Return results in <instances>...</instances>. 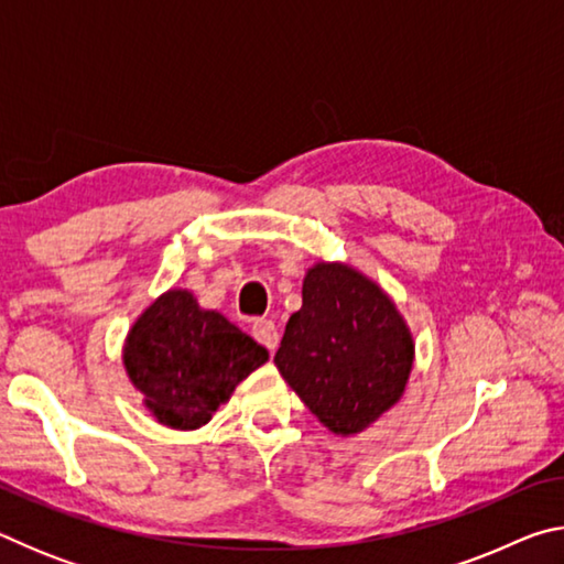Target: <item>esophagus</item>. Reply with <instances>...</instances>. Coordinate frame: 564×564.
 Segmentation results:
<instances>
[{"instance_id": "obj_1", "label": "esophagus", "mask_w": 564, "mask_h": 564, "mask_svg": "<svg viewBox=\"0 0 564 564\" xmlns=\"http://www.w3.org/2000/svg\"><path fill=\"white\" fill-rule=\"evenodd\" d=\"M251 336H253L256 340H259L261 346L269 348L271 352L275 350V346H279V328H275L273 321H265V318L253 321Z\"/></svg>"}]
</instances>
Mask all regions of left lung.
Instances as JSON below:
<instances>
[{"mask_svg":"<svg viewBox=\"0 0 564 564\" xmlns=\"http://www.w3.org/2000/svg\"><path fill=\"white\" fill-rule=\"evenodd\" d=\"M273 362L328 431L350 435L403 395L413 338L373 281L318 263L305 273L303 305L285 323Z\"/></svg>","mask_w":564,"mask_h":564,"instance_id":"left-lung-1","label":"left lung"}]
</instances>
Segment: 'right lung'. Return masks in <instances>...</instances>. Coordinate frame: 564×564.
<instances>
[{"label": "right lung", "mask_w": 564, "mask_h": 564, "mask_svg": "<svg viewBox=\"0 0 564 564\" xmlns=\"http://www.w3.org/2000/svg\"><path fill=\"white\" fill-rule=\"evenodd\" d=\"M265 360L269 350L221 313L198 308L188 291H169L151 303L123 348L127 373L147 408L176 431L206 425Z\"/></svg>", "instance_id": "1"}]
</instances>
